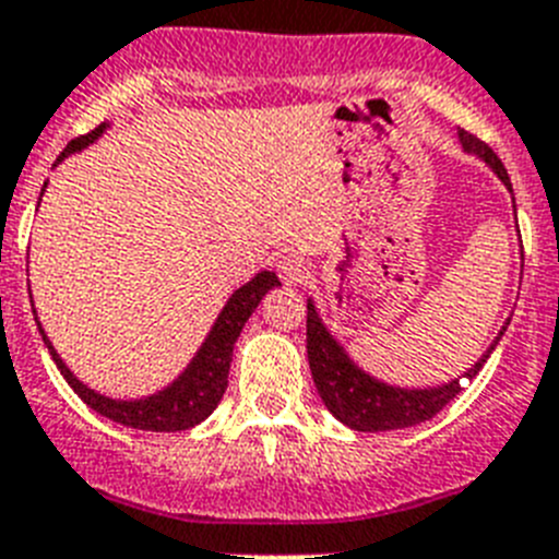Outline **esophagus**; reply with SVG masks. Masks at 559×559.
Instances as JSON below:
<instances>
[{
    "label": "esophagus",
    "instance_id": "34e87169",
    "mask_svg": "<svg viewBox=\"0 0 559 559\" xmlns=\"http://www.w3.org/2000/svg\"><path fill=\"white\" fill-rule=\"evenodd\" d=\"M278 275L284 278V284H304L309 278V266L301 255H284L278 261Z\"/></svg>",
    "mask_w": 559,
    "mask_h": 559
}]
</instances>
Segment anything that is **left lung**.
Instances as JSON below:
<instances>
[{"label":"left lung","instance_id":"obj_1","mask_svg":"<svg viewBox=\"0 0 559 559\" xmlns=\"http://www.w3.org/2000/svg\"><path fill=\"white\" fill-rule=\"evenodd\" d=\"M461 142L468 153H477L483 162L489 164L491 170L500 176V181L511 190L509 173H506L503 162L497 158V153L489 144L480 142L468 130H461ZM500 335H497V341H500ZM491 349H495V344H491ZM489 352L477 360L475 369H468L466 378H475L480 372L486 358H489ZM307 355L312 381H316L318 395L326 403V409L341 424H346L355 431H389L424 424V420L438 415L449 401L461 395V383L457 381L438 389H397L374 381L367 372H360L346 358V352L335 344V337L326 332L312 301H307Z\"/></svg>","mask_w":559,"mask_h":559}]
</instances>
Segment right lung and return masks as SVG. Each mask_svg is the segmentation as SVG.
Masks as SVG:
<instances>
[{
    "mask_svg": "<svg viewBox=\"0 0 559 559\" xmlns=\"http://www.w3.org/2000/svg\"><path fill=\"white\" fill-rule=\"evenodd\" d=\"M105 130V124H98L96 130L91 133L79 135L68 147L62 150V156L56 158V164L62 162L64 156L70 153H76V150L87 147L93 139H98ZM281 281L275 272H258L255 278L250 284H243L241 289H236V295L229 298L224 312L215 321L213 332L207 335L204 346L199 349V355L192 358L190 367L185 369V374L178 378L173 386H167L158 395H150L144 401H112V397L96 395L93 389H87L84 383H79L70 369L64 367L62 358L56 355L50 341L45 337V344H48L50 355H53L56 367L59 372L64 374V381L70 383V389L82 397L91 409H96L98 415L110 417L116 424L130 426V429H142V431H181V429H192L195 424H201L204 417L213 415V409L222 401L224 389H227V378H229V364H233V346H236L238 335H241L243 323L250 321L252 309L261 304L266 293L272 287H278Z\"/></svg>",
    "mask_w": 559,
    "mask_h": 559,
    "instance_id": "obj_1",
    "label": "right lung"
}]
</instances>
